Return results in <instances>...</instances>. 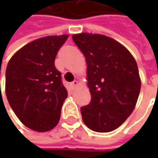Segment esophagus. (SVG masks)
<instances>
[{
	"mask_svg": "<svg viewBox=\"0 0 158 158\" xmlns=\"http://www.w3.org/2000/svg\"><path fill=\"white\" fill-rule=\"evenodd\" d=\"M77 85H78V81H76V80H75L74 82H72L71 83H70V86H71L73 89L76 88Z\"/></svg>",
	"mask_w": 158,
	"mask_h": 158,
	"instance_id": "1",
	"label": "esophagus"
}]
</instances>
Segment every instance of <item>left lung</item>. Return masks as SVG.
I'll list each match as a JSON object with an SVG mask.
<instances>
[{
  "instance_id": "left-lung-1",
  "label": "left lung",
  "mask_w": 158,
  "mask_h": 158,
  "mask_svg": "<svg viewBox=\"0 0 158 158\" xmlns=\"http://www.w3.org/2000/svg\"><path fill=\"white\" fill-rule=\"evenodd\" d=\"M72 39L87 63L90 103L81 108L89 129L107 133L118 128L136 106L141 89L137 63L122 44L101 34H74Z\"/></svg>"
}]
</instances>
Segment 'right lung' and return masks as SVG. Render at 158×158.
Segmentation results:
<instances>
[{
    "mask_svg": "<svg viewBox=\"0 0 158 158\" xmlns=\"http://www.w3.org/2000/svg\"><path fill=\"white\" fill-rule=\"evenodd\" d=\"M68 34L46 36L20 48L6 69L5 92L16 117L37 132L52 130L60 121L68 90L54 60Z\"/></svg>",
    "mask_w": 158,
    "mask_h": 158,
    "instance_id": "right-lung-1",
    "label": "right lung"
}]
</instances>
